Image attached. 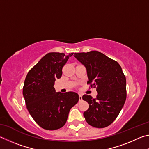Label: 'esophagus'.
Instances as JSON below:
<instances>
[{
	"label": "esophagus",
	"instance_id": "34e87169",
	"mask_svg": "<svg viewBox=\"0 0 149 149\" xmlns=\"http://www.w3.org/2000/svg\"><path fill=\"white\" fill-rule=\"evenodd\" d=\"M82 100V96L81 94H79V101Z\"/></svg>",
	"mask_w": 149,
	"mask_h": 149
}]
</instances>
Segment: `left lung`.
<instances>
[{
    "label": "left lung",
    "instance_id": "left-lung-1",
    "mask_svg": "<svg viewBox=\"0 0 149 149\" xmlns=\"http://www.w3.org/2000/svg\"><path fill=\"white\" fill-rule=\"evenodd\" d=\"M74 57L86 68L88 84L96 88L95 99L85 94L89 104L84 113L90 126L103 128L114 121L126 100V80L118 63L98 51L74 53Z\"/></svg>",
    "mask_w": 149,
    "mask_h": 149
}]
</instances>
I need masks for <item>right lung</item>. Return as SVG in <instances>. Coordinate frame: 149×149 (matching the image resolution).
<instances>
[{
  "label": "right lung",
  "instance_id": "right-lung-1",
  "mask_svg": "<svg viewBox=\"0 0 149 149\" xmlns=\"http://www.w3.org/2000/svg\"><path fill=\"white\" fill-rule=\"evenodd\" d=\"M72 55L47 54L25 78L23 95L26 107L34 120L43 129L55 130L62 127L70 109L79 101L77 93L56 92L54 88L56 79L61 78L63 67Z\"/></svg>",
  "mask_w": 149,
  "mask_h": 149
}]
</instances>
